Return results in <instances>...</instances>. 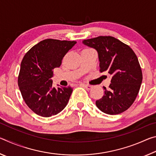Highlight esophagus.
Masks as SVG:
<instances>
[{"mask_svg": "<svg viewBox=\"0 0 156 156\" xmlns=\"http://www.w3.org/2000/svg\"><path fill=\"white\" fill-rule=\"evenodd\" d=\"M84 87L87 89V90H91V89L93 88V87L91 85H89V84H84Z\"/></svg>", "mask_w": 156, "mask_h": 156, "instance_id": "1", "label": "esophagus"}]
</instances>
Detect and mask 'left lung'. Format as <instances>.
Here are the masks:
<instances>
[{
  "label": "left lung",
  "instance_id": "8db88e82",
  "mask_svg": "<svg viewBox=\"0 0 156 156\" xmlns=\"http://www.w3.org/2000/svg\"><path fill=\"white\" fill-rule=\"evenodd\" d=\"M83 43L97 51L100 72L112 76L109 89L104 87V96L96 101L97 107L109 115L125 112L135 101L142 81L136 54L127 44L112 36H98L84 40Z\"/></svg>",
  "mask_w": 156,
  "mask_h": 156
}]
</instances>
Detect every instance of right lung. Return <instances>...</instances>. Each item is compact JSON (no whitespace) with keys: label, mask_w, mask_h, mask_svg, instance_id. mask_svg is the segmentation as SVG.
<instances>
[{"label":"right lung","mask_w":156,"mask_h":156,"mask_svg":"<svg viewBox=\"0 0 156 156\" xmlns=\"http://www.w3.org/2000/svg\"><path fill=\"white\" fill-rule=\"evenodd\" d=\"M76 41L45 39L26 53L20 64L18 84L29 108L37 115L50 117L56 115L67 105L73 91L71 87H52L54 68Z\"/></svg>","instance_id":"1"}]
</instances>
